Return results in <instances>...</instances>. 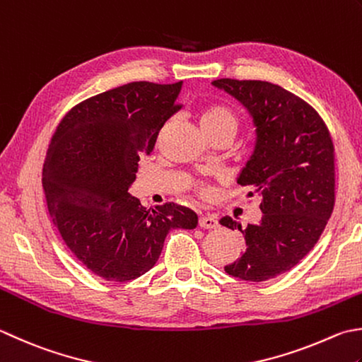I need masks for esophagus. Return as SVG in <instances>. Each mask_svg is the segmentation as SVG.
I'll use <instances>...</instances> for the list:
<instances>
[{"instance_id": "1", "label": "esophagus", "mask_w": 362, "mask_h": 362, "mask_svg": "<svg viewBox=\"0 0 362 362\" xmlns=\"http://www.w3.org/2000/svg\"><path fill=\"white\" fill-rule=\"evenodd\" d=\"M199 226L202 229H216L219 223H218V218L215 215H202L199 218Z\"/></svg>"}]
</instances>
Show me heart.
Wrapping results in <instances>:
<instances>
[{
    "mask_svg": "<svg viewBox=\"0 0 362 362\" xmlns=\"http://www.w3.org/2000/svg\"><path fill=\"white\" fill-rule=\"evenodd\" d=\"M201 127L209 136L219 132L237 133L238 119L229 108H226V106L210 105L205 106L201 112ZM201 194L209 196V188L201 187Z\"/></svg>",
    "mask_w": 362,
    "mask_h": 362,
    "instance_id": "1",
    "label": "heart"
}]
</instances>
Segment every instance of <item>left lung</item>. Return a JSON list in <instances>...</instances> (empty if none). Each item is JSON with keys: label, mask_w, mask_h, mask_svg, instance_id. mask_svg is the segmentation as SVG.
Wrapping results in <instances>:
<instances>
[{"label": "left lung", "mask_w": 362, "mask_h": 362, "mask_svg": "<svg viewBox=\"0 0 362 362\" xmlns=\"http://www.w3.org/2000/svg\"><path fill=\"white\" fill-rule=\"evenodd\" d=\"M252 117L256 146L238 177L262 197L259 224L230 216L223 226L242 230L245 251L226 265L230 276L262 282L288 272L313 250L334 209V146L320 115L292 92L259 80H215Z\"/></svg>", "instance_id": "1"}]
</instances>
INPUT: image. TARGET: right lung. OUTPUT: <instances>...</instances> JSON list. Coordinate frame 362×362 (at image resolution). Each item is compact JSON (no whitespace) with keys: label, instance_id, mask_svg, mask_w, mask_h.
<instances>
[{"label":"right lung","instance_id":"right-lung-1","mask_svg":"<svg viewBox=\"0 0 362 362\" xmlns=\"http://www.w3.org/2000/svg\"><path fill=\"white\" fill-rule=\"evenodd\" d=\"M182 81H134L78 103L56 129L42 173L53 224L74 256L106 281L139 278L157 264L173 229L197 215L169 202L146 210L129 193L139 157L180 105Z\"/></svg>","mask_w":362,"mask_h":362}]
</instances>
